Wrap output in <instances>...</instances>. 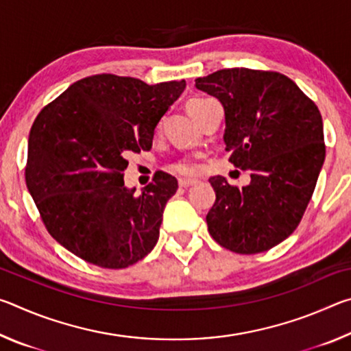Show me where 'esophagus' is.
Listing matches in <instances>:
<instances>
[{
    "label": "esophagus",
    "mask_w": 351,
    "mask_h": 351,
    "mask_svg": "<svg viewBox=\"0 0 351 351\" xmlns=\"http://www.w3.org/2000/svg\"><path fill=\"white\" fill-rule=\"evenodd\" d=\"M180 186L181 187H190V186H195V184H198V180H189V178H180Z\"/></svg>",
    "instance_id": "1"
}]
</instances>
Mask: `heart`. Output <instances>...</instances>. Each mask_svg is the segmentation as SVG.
<instances>
[{
	"mask_svg": "<svg viewBox=\"0 0 351 351\" xmlns=\"http://www.w3.org/2000/svg\"><path fill=\"white\" fill-rule=\"evenodd\" d=\"M201 97H195V99H190L187 102V110L192 108V105L201 102ZM169 170L171 171V173L175 175H181V176H195L199 173L201 170V164L198 161V158L195 156H189V154H186V156H181L178 158L176 161L171 162L169 165Z\"/></svg>",
	"mask_w": 351,
	"mask_h": 351,
	"instance_id": "b5f03b06",
	"label": "heart"
}]
</instances>
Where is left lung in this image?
<instances>
[{
	"mask_svg": "<svg viewBox=\"0 0 351 351\" xmlns=\"http://www.w3.org/2000/svg\"><path fill=\"white\" fill-rule=\"evenodd\" d=\"M195 86L224 106L226 152L249 186L212 176L217 199L206 217L212 239L237 254H258L294 232L325 159L320 111L276 71L219 69Z\"/></svg>",
	"mask_w": 351,
	"mask_h": 351,
	"instance_id": "1",
	"label": "left lung"
}]
</instances>
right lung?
Instances as JSON below:
<instances>
[{"mask_svg":"<svg viewBox=\"0 0 351 351\" xmlns=\"http://www.w3.org/2000/svg\"><path fill=\"white\" fill-rule=\"evenodd\" d=\"M186 82L147 85L97 74L71 85L38 112L29 133L26 186L47 232L82 260L128 268L159 239L162 212L178 189L154 173L136 195L123 186L127 154L150 150L153 133Z\"/></svg>","mask_w":351,"mask_h":351,"instance_id":"1","label":"right lung"}]
</instances>
